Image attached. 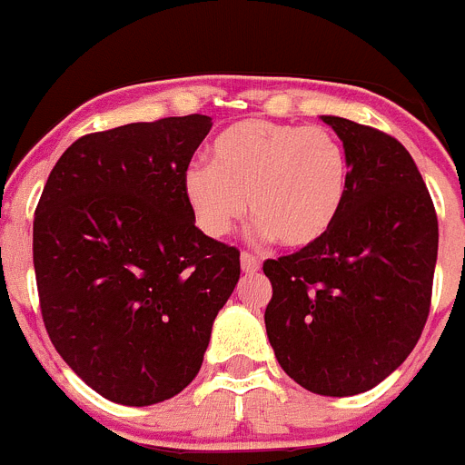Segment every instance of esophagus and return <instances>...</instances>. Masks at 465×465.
Instances as JSON below:
<instances>
[{
  "label": "esophagus",
  "mask_w": 465,
  "mask_h": 465,
  "mask_svg": "<svg viewBox=\"0 0 465 465\" xmlns=\"http://www.w3.org/2000/svg\"><path fill=\"white\" fill-rule=\"evenodd\" d=\"M240 261H242V272H246V274H253V272H258V270H261V261H258L256 256H253V253H242L240 256Z\"/></svg>",
  "instance_id": "obj_1"
}]
</instances>
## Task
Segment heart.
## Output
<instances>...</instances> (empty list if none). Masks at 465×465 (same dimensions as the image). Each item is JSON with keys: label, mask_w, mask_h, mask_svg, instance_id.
Wrapping results in <instances>:
<instances>
[{"label": "heart", "mask_w": 465, "mask_h": 465, "mask_svg": "<svg viewBox=\"0 0 465 465\" xmlns=\"http://www.w3.org/2000/svg\"><path fill=\"white\" fill-rule=\"evenodd\" d=\"M349 174L347 149L326 127L252 118L213 139L212 165L193 163L182 186L204 235H228L249 204L258 237L305 249L338 221Z\"/></svg>", "instance_id": "b5f03b06"}]
</instances>
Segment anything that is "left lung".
<instances>
[{
  "instance_id": "left-lung-1",
  "label": "left lung",
  "mask_w": 465,
  "mask_h": 465,
  "mask_svg": "<svg viewBox=\"0 0 465 465\" xmlns=\"http://www.w3.org/2000/svg\"><path fill=\"white\" fill-rule=\"evenodd\" d=\"M349 155V193L328 235L262 262L265 331L291 380L356 396L391 375L421 338L438 261V216L412 155L391 134L322 116Z\"/></svg>"
}]
</instances>
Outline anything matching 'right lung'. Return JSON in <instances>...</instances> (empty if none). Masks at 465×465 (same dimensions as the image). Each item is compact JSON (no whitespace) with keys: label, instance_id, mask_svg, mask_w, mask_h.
Listing matches in <instances>:
<instances>
[{"label":"right lung","instance_id":"right-lung-1","mask_svg":"<svg viewBox=\"0 0 465 465\" xmlns=\"http://www.w3.org/2000/svg\"><path fill=\"white\" fill-rule=\"evenodd\" d=\"M212 118L93 133L60 155L35 212V274L53 347L106 401L143 408L200 372L240 252L195 228L183 172Z\"/></svg>","mask_w":465,"mask_h":465}]
</instances>
